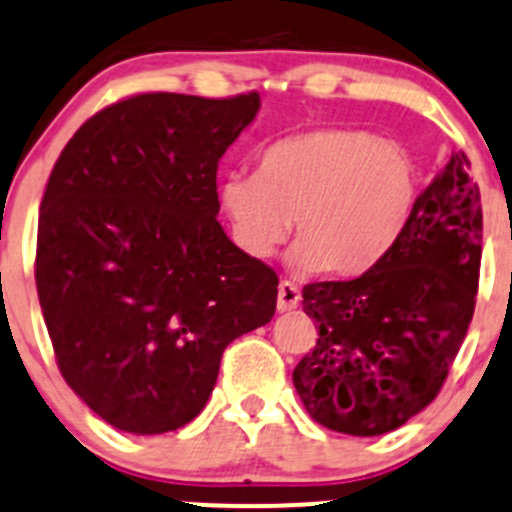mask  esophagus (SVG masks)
<instances>
[{"label": "esophagus", "mask_w": 512, "mask_h": 512, "mask_svg": "<svg viewBox=\"0 0 512 512\" xmlns=\"http://www.w3.org/2000/svg\"><path fill=\"white\" fill-rule=\"evenodd\" d=\"M300 305V290H297L292 282L282 280L280 287H277V310L290 312Z\"/></svg>", "instance_id": "34e87169"}]
</instances>
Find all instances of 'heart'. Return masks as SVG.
<instances>
[{"instance_id": "obj_1", "label": "heart", "mask_w": 512, "mask_h": 512, "mask_svg": "<svg viewBox=\"0 0 512 512\" xmlns=\"http://www.w3.org/2000/svg\"><path fill=\"white\" fill-rule=\"evenodd\" d=\"M418 202V167L400 142L352 127H317L270 142L255 175L230 172L217 205L235 245L267 260L292 230V265L357 275L393 247Z\"/></svg>"}]
</instances>
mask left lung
Wrapping results in <instances>:
<instances>
[{
    "label": "left lung",
    "mask_w": 512,
    "mask_h": 512,
    "mask_svg": "<svg viewBox=\"0 0 512 512\" xmlns=\"http://www.w3.org/2000/svg\"><path fill=\"white\" fill-rule=\"evenodd\" d=\"M480 240L478 185L453 152L370 270L302 287L317 342L292 382L315 423L372 438L433 403L473 320Z\"/></svg>",
    "instance_id": "left-lung-1"
}]
</instances>
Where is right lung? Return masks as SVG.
I'll return each instance as SVG.
<instances>
[{
    "label": "right lung",
    "instance_id": "1",
    "mask_svg": "<svg viewBox=\"0 0 512 512\" xmlns=\"http://www.w3.org/2000/svg\"><path fill=\"white\" fill-rule=\"evenodd\" d=\"M257 109V92L135 94L89 117L49 175L39 305L59 372L112 428L195 420L225 347L275 315V270L217 222V165Z\"/></svg>",
    "mask_w": 512,
    "mask_h": 512
}]
</instances>
